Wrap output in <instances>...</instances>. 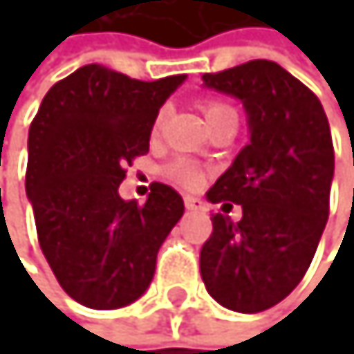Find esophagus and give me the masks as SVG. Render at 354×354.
Wrapping results in <instances>:
<instances>
[{"mask_svg": "<svg viewBox=\"0 0 354 354\" xmlns=\"http://www.w3.org/2000/svg\"><path fill=\"white\" fill-rule=\"evenodd\" d=\"M185 206H187V210H201V201H199L197 197L187 195V197H185Z\"/></svg>", "mask_w": 354, "mask_h": 354, "instance_id": "1", "label": "esophagus"}]
</instances>
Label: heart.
Wrapping results in <instances>:
<instances>
[{
	"label": "heart",
	"mask_w": 354,
	"mask_h": 354,
	"mask_svg": "<svg viewBox=\"0 0 354 354\" xmlns=\"http://www.w3.org/2000/svg\"><path fill=\"white\" fill-rule=\"evenodd\" d=\"M229 112H234L229 106L221 104V102H206L203 104V114H206V120L208 123H212L214 118L223 116V114H229ZM163 118H165V108L157 114L155 118V131H159L161 123H163ZM167 174H169V178L176 180V183H180L185 187H197L201 183V174L199 169L191 163V161H185V159H176L174 163L167 165Z\"/></svg>",
	"instance_id": "1"
}]
</instances>
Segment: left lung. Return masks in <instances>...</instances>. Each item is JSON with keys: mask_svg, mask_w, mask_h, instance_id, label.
<instances>
[{"mask_svg": "<svg viewBox=\"0 0 354 354\" xmlns=\"http://www.w3.org/2000/svg\"><path fill=\"white\" fill-rule=\"evenodd\" d=\"M201 80L240 100L248 123V144L206 193L212 203H240L242 218L234 223L229 210L212 216L201 280L223 308L254 315L287 297L317 252L329 216L331 131L317 95L274 61Z\"/></svg>", "mask_w": 354, "mask_h": 354, "instance_id": "8db88e82", "label": "left lung"}]
</instances>
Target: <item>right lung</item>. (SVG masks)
Returning <instances> with one entry per match:
<instances>
[{"mask_svg": "<svg viewBox=\"0 0 354 354\" xmlns=\"http://www.w3.org/2000/svg\"><path fill=\"white\" fill-rule=\"evenodd\" d=\"M185 80L142 82L82 65L46 93L29 127L25 191L39 248L63 291L86 308L140 299L185 214L183 197L161 183L144 206L118 195L125 165L148 153L159 108Z\"/></svg>", "mask_w": 354, "mask_h": 354, "instance_id": "add662e5", "label": "right lung"}]
</instances>
